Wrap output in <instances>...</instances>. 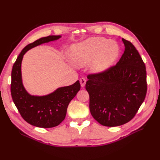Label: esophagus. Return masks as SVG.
Wrapping results in <instances>:
<instances>
[{
	"mask_svg": "<svg viewBox=\"0 0 160 160\" xmlns=\"http://www.w3.org/2000/svg\"><path fill=\"white\" fill-rule=\"evenodd\" d=\"M79 81H80V83H81V86L82 87V88H83V87L85 85V83H86L85 78H84V77H81V78L79 79Z\"/></svg>",
	"mask_w": 160,
	"mask_h": 160,
	"instance_id": "obj_1",
	"label": "esophagus"
}]
</instances>
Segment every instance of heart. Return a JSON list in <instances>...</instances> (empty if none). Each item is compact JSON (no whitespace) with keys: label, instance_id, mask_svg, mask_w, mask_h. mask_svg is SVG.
Masks as SVG:
<instances>
[{"label":"heart","instance_id":"b5f03b06","mask_svg":"<svg viewBox=\"0 0 160 160\" xmlns=\"http://www.w3.org/2000/svg\"><path fill=\"white\" fill-rule=\"evenodd\" d=\"M120 52L115 42L102 37H93L71 45L68 55L72 64L83 67L93 61L91 70L94 72L104 71L118 59Z\"/></svg>","mask_w":160,"mask_h":160}]
</instances>
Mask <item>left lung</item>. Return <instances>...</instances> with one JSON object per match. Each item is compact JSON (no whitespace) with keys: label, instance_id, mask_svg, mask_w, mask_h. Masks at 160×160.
I'll list each match as a JSON object with an SVG mask.
<instances>
[{"label":"left lung","instance_id":"left-lung-1","mask_svg":"<svg viewBox=\"0 0 160 160\" xmlns=\"http://www.w3.org/2000/svg\"><path fill=\"white\" fill-rule=\"evenodd\" d=\"M125 51L115 66L88 76L85 89L93 118L107 127L122 125L132 120L147 93L146 69L134 45L122 38Z\"/></svg>","mask_w":160,"mask_h":160}]
</instances>
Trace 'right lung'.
Masks as SVG:
<instances>
[{
  "label": "right lung",
  "instance_id": "right-lung-1",
  "mask_svg": "<svg viewBox=\"0 0 160 160\" xmlns=\"http://www.w3.org/2000/svg\"><path fill=\"white\" fill-rule=\"evenodd\" d=\"M61 37V35H50L28 44L22 50L12 67L11 84L12 101L22 118L34 126L51 128L59 125L65 118L70 101L81 88L79 81H77L74 84L58 88L49 95L35 96L28 93L23 86L21 75L23 55L33 47Z\"/></svg>",
  "mask_w": 160,
  "mask_h": 160
}]
</instances>
